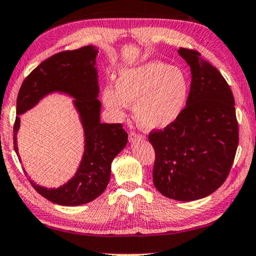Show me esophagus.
I'll use <instances>...</instances> for the list:
<instances>
[{"instance_id":"obj_1","label":"esophagus","mask_w":256,"mask_h":256,"mask_svg":"<svg viewBox=\"0 0 256 256\" xmlns=\"http://www.w3.org/2000/svg\"><path fill=\"white\" fill-rule=\"evenodd\" d=\"M142 139V136H141L140 134H138L136 132H130L128 133V140L130 142H136V141H139Z\"/></svg>"}]
</instances>
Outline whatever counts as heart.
<instances>
[{"mask_svg":"<svg viewBox=\"0 0 256 256\" xmlns=\"http://www.w3.org/2000/svg\"><path fill=\"white\" fill-rule=\"evenodd\" d=\"M190 85L180 68L150 60L123 68L117 77L116 88L106 85L102 101L109 112L122 117L130 104H136V120L147 131L163 130L176 122L188 104Z\"/></svg>","mask_w":256,"mask_h":256,"instance_id":"obj_1","label":"heart"}]
</instances>
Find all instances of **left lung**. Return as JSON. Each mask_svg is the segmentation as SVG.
Instances as JSON below:
<instances>
[{"instance_id":"left-lung-1","label":"left lung","mask_w":256,"mask_h":256,"mask_svg":"<svg viewBox=\"0 0 256 256\" xmlns=\"http://www.w3.org/2000/svg\"><path fill=\"white\" fill-rule=\"evenodd\" d=\"M178 54L190 68V90L178 120L148 136L155 150L152 180L169 199L194 201L226 182L238 147V122L220 71L196 50L179 48Z\"/></svg>"}]
</instances>
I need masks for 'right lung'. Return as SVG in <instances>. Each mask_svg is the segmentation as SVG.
<instances>
[{
  "label": "right lung",
  "instance_id": "obj_1",
  "mask_svg": "<svg viewBox=\"0 0 256 256\" xmlns=\"http://www.w3.org/2000/svg\"><path fill=\"white\" fill-rule=\"evenodd\" d=\"M98 52L94 46H86L52 55L30 72L18 93L14 144L20 162L17 146L19 116L49 94L60 93L74 98L72 104L84 130V152L74 176L60 188H52L38 185L28 178L38 193L56 204L72 207L100 196L110 180L114 158L128 144V136L123 125L101 123Z\"/></svg>",
  "mask_w": 256,
  "mask_h": 256
}]
</instances>
